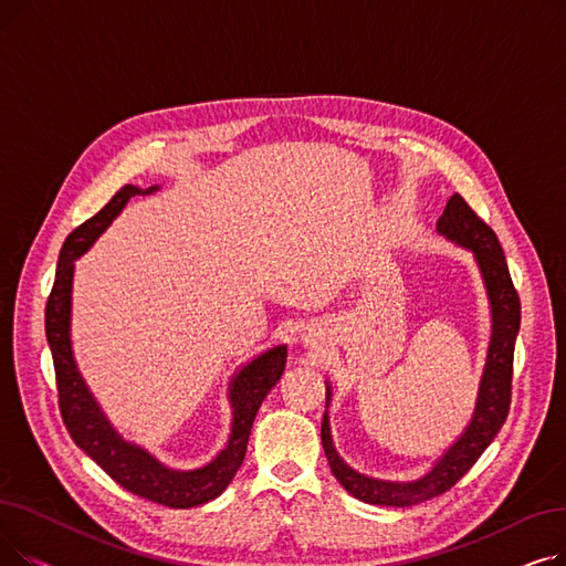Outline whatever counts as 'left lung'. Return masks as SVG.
<instances>
[{"label": "left lung", "instance_id": "8db88e82", "mask_svg": "<svg viewBox=\"0 0 566 566\" xmlns=\"http://www.w3.org/2000/svg\"><path fill=\"white\" fill-rule=\"evenodd\" d=\"M438 231L448 235L450 241L474 252L480 271L489 291L491 312H493V335L489 346L486 369L480 385L478 408H474L472 422L465 433L452 444L436 468L418 482H382L348 468L333 444L328 412L321 422V442L325 457H328L331 470L337 482L353 495L369 504H382V507H412L424 500L438 497L450 491L463 474L478 463L484 450L493 442L504 420L510 415L512 403V376H514V344L521 325V301L514 289L507 261H504L502 248L495 231L472 211L461 195L450 197L448 206L438 220ZM331 401V388L325 392Z\"/></svg>", "mask_w": 566, "mask_h": 566}]
</instances>
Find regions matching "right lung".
Returning a JSON list of instances; mask_svg holds the SVG:
<instances>
[{
    "instance_id": "add662e5",
    "label": "right lung",
    "mask_w": 566,
    "mask_h": 566,
    "mask_svg": "<svg viewBox=\"0 0 566 566\" xmlns=\"http://www.w3.org/2000/svg\"><path fill=\"white\" fill-rule=\"evenodd\" d=\"M158 186L142 190L135 186H124L101 211L75 227L62 245L56 261L54 284L45 305V337L52 350L56 397L62 420L75 440L77 448L92 457L109 478L126 491L151 500L171 510H190L197 504L218 497L233 474L241 468L248 450V438L252 422L263 397L273 390L286 365V346H275L259 355L256 360L238 371L231 382V406L233 422L227 448L203 468L197 470H171L144 452L137 444L126 442L118 436L105 415L101 412L94 397L88 395L86 385L75 367L71 350V289H73V261L82 256L96 238L109 227V222L124 211L130 197L151 195Z\"/></svg>"
}]
</instances>
